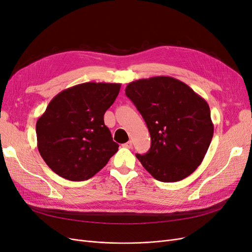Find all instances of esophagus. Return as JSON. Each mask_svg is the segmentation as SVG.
I'll return each mask as SVG.
<instances>
[{"instance_id":"esophagus-1","label":"esophagus","mask_w":252,"mask_h":252,"mask_svg":"<svg viewBox=\"0 0 252 252\" xmlns=\"http://www.w3.org/2000/svg\"><path fill=\"white\" fill-rule=\"evenodd\" d=\"M123 146H124L125 148H131V147H132V141H128L127 143L123 144Z\"/></svg>"}]
</instances>
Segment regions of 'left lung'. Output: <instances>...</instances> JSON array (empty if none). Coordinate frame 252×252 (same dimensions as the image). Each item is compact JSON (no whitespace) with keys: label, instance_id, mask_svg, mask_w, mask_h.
I'll list each match as a JSON object with an SVG mask.
<instances>
[{"label":"left lung","instance_id":"8db88e82","mask_svg":"<svg viewBox=\"0 0 252 252\" xmlns=\"http://www.w3.org/2000/svg\"><path fill=\"white\" fill-rule=\"evenodd\" d=\"M146 122L151 147L135 155L156 180L179 182L203 162L213 136L210 108L187 84L171 77L129 83L125 89Z\"/></svg>","mask_w":252,"mask_h":252}]
</instances>
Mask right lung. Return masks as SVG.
Returning a JSON list of instances; mask_svg holds the SVG:
<instances>
[{"label":"right lung","mask_w":252,"mask_h":252,"mask_svg":"<svg viewBox=\"0 0 252 252\" xmlns=\"http://www.w3.org/2000/svg\"><path fill=\"white\" fill-rule=\"evenodd\" d=\"M119 83L88 82L61 91L37 119V149L49 168L66 180L93 178L119 145L104 114L120 93Z\"/></svg>","instance_id":"obj_1"}]
</instances>
